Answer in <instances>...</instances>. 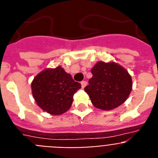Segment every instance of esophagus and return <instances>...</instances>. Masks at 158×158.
<instances>
[{
    "instance_id": "34e87169",
    "label": "esophagus",
    "mask_w": 158,
    "mask_h": 158,
    "mask_svg": "<svg viewBox=\"0 0 158 158\" xmlns=\"http://www.w3.org/2000/svg\"><path fill=\"white\" fill-rule=\"evenodd\" d=\"M87 86V82L86 81H82L81 82V87L82 88H84V87Z\"/></svg>"
}]
</instances>
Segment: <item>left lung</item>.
<instances>
[{
	"label": "left lung",
	"mask_w": 158,
	"mask_h": 158,
	"mask_svg": "<svg viewBox=\"0 0 158 158\" xmlns=\"http://www.w3.org/2000/svg\"><path fill=\"white\" fill-rule=\"evenodd\" d=\"M91 73L84 90L95 108L109 111L126 101L132 88V77L126 69L115 62L99 61Z\"/></svg>",
	"instance_id": "obj_1"
}]
</instances>
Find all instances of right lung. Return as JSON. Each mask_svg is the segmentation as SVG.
<instances>
[{
	"mask_svg": "<svg viewBox=\"0 0 158 158\" xmlns=\"http://www.w3.org/2000/svg\"><path fill=\"white\" fill-rule=\"evenodd\" d=\"M79 88L81 84L74 81L60 66L44 69L31 83L32 95L38 107L54 116L68 111L74 94Z\"/></svg>",
	"mask_w": 158,
	"mask_h": 158,
	"instance_id": "1",
	"label": "right lung"
}]
</instances>
